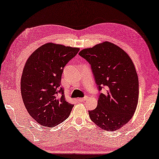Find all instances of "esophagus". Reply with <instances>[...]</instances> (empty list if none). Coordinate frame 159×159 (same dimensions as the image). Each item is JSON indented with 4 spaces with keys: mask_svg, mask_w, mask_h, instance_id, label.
<instances>
[{
    "mask_svg": "<svg viewBox=\"0 0 159 159\" xmlns=\"http://www.w3.org/2000/svg\"><path fill=\"white\" fill-rule=\"evenodd\" d=\"M88 96H85L84 98H78V99H77V100H78L79 102H85V101H86V100H88Z\"/></svg>",
    "mask_w": 159,
    "mask_h": 159,
    "instance_id": "esophagus-1",
    "label": "esophagus"
}]
</instances>
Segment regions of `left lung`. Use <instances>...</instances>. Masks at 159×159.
Wrapping results in <instances>:
<instances>
[{
  "label": "left lung",
  "mask_w": 159,
  "mask_h": 159,
  "mask_svg": "<svg viewBox=\"0 0 159 159\" xmlns=\"http://www.w3.org/2000/svg\"><path fill=\"white\" fill-rule=\"evenodd\" d=\"M91 65L98 90L107 88L98 96V105L89 111L92 121L100 128L116 131L133 117L138 102L139 82L131 58L122 48L103 42L79 52Z\"/></svg>",
  "instance_id": "left-lung-1"
}]
</instances>
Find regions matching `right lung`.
<instances>
[{
    "instance_id": "right-lung-1",
    "label": "right lung",
    "mask_w": 159,
    "mask_h": 159,
    "mask_svg": "<svg viewBox=\"0 0 159 159\" xmlns=\"http://www.w3.org/2000/svg\"><path fill=\"white\" fill-rule=\"evenodd\" d=\"M79 48L46 43L27 60L21 78V93L28 113L40 125L53 127L64 121L73 104L68 102L61 87L63 68Z\"/></svg>"
}]
</instances>
